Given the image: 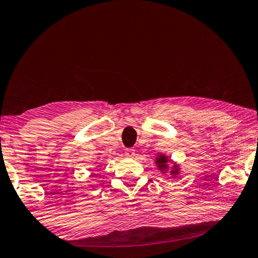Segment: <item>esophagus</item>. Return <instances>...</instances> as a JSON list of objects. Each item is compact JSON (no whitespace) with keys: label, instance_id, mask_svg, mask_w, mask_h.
I'll return each mask as SVG.
<instances>
[{"label":"esophagus","instance_id":"1","mask_svg":"<svg viewBox=\"0 0 258 258\" xmlns=\"http://www.w3.org/2000/svg\"><path fill=\"white\" fill-rule=\"evenodd\" d=\"M124 155L126 157H133L134 155H135V149H133V148H128V149H125Z\"/></svg>","mask_w":258,"mask_h":258}]
</instances>
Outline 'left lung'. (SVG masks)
<instances>
[{"mask_svg":"<svg viewBox=\"0 0 258 258\" xmlns=\"http://www.w3.org/2000/svg\"><path fill=\"white\" fill-rule=\"evenodd\" d=\"M169 160L165 156H158L157 158H156V163H157V165H158V168H161V169H164V168H167V162H168ZM177 171V170H172L171 172L172 174H175V172Z\"/></svg>","mask_w":258,"mask_h":258,"instance_id":"obj_1","label":"left lung"}]
</instances>
